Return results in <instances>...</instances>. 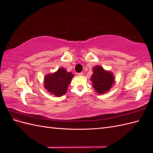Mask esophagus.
Instances as JSON below:
<instances>
[{"mask_svg":"<svg viewBox=\"0 0 153 153\" xmlns=\"http://www.w3.org/2000/svg\"><path fill=\"white\" fill-rule=\"evenodd\" d=\"M78 75H79V76H82L83 75V73L81 72V73H78Z\"/></svg>","mask_w":153,"mask_h":153,"instance_id":"esophagus-1","label":"esophagus"}]
</instances>
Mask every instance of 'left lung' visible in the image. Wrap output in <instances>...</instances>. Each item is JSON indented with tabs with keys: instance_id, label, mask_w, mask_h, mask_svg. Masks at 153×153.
<instances>
[{
	"instance_id": "8db88e82",
	"label": "left lung",
	"mask_w": 153,
	"mask_h": 153,
	"mask_svg": "<svg viewBox=\"0 0 153 153\" xmlns=\"http://www.w3.org/2000/svg\"><path fill=\"white\" fill-rule=\"evenodd\" d=\"M93 74L90 78L95 91L99 94H104L110 90L115 82L113 73L105 70L103 67L96 65L93 67Z\"/></svg>"
}]
</instances>
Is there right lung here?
Segmentation results:
<instances>
[{
  "instance_id": "1",
  "label": "right lung",
  "mask_w": 153,
  "mask_h": 153,
  "mask_svg": "<svg viewBox=\"0 0 153 153\" xmlns=\"http://www.w3.org/2000/svg\"><path fill=\"white\" fill-rule=\"evenodd\" d=\"M73 76L72 73L67 72L65 68L60 67L56 72L46 74L44 79V87L50 94L61 97L66 93Z\"/></svg>"
}]
</instances>
